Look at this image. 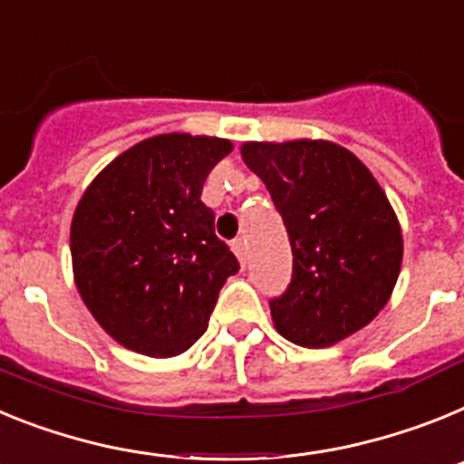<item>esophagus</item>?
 <instances>
[{"label": "esophagus", "mask_w": 464, "mask_h": 464, "mask_svg": "<svg viewBox=\"0 0 464 464\" xmlns=\"http://www.w3.org/2000/svg\"><path fill=\"white\" fill-rule=\"evenodd\" d=\"M233 252H236V256H237V261H240V264H243V266L247 264V243H245L243 237L233 243Z\"/></svg>", "instance_id": "1"}]
</instances>
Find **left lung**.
I'll return each instance as SVG.
<instances>
[{
	"label": "left lung",
	"instance_id": "left-lung-1",
	"mask_svg": "<svg viewBox=\"0 0 464 464\" xmlns=\"http://www.w3.org/2000/svg\"><path fill=\"white\" fill-rule=\"evenodd\" d=\"M292 243V282L271 301L277 334L329 348L385 308L401 271L400 219L353 151L327 140L245 142Z\"/></svg>",
	"mask_w": 464,
	"mask_h": 464
}]
</instances>
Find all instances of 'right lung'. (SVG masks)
Returning <instances> with one entry per match:
<instances>
[{
    "label": "right lung",
    "mask_w": 464,
    "mask_h": 464,
    "mask_svg": "<svg viewBox=\"0 0 464 464\" xmlns=\"http://www.w3.org/2000/svg\"><path fill=\"white\" fill-rule=\"evenodd\" d=\"M231 149L221 137L154 135L116 156L83 191L70 228L76 289L123 348L175 357L208 329L240 264L215 236L200 193Z\"/></svg>",
    "instance_id": "obj_1"
}]
</instances>
